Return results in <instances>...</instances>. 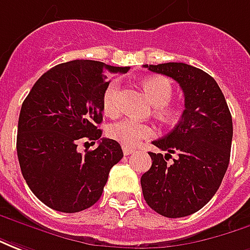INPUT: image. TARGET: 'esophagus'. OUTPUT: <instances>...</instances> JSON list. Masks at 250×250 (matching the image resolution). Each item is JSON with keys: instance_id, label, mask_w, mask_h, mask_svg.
<instances>
[{"instance_id": "esophagus-1", "label": "esophagus", "mask_w": 250, "mask_h": 250, "mask_svg": "<svg viewBox=\"0 0 250 250\" xmlns=\"http://www.w3.org/2000/svg\"><path fill=\"white\" fill-rule=\"evenodd\" d=\"M122 152H124V155H132V153H134L136 152V149H133V148H128V146H124L122 148Z\"/></svg>"}]
</instances>
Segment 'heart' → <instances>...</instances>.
I'll return each mask as SVG.
<instances>
[{
    "mask_svg": "<svg viewBox=\"0 0 250 250\" xmlns=\"http://www.w3.org/2000/svg\"><path fill=\"white\" fill-rule=\"evenodd\" d=\"M143 87L149 95L152 104L156 106V114L168 122L176 121L180 111L175 106H169L172 100L173 88L171 82L164 77H149L143 82ZM118 94H120V81H111L102 94V106L107 116H116L118 113ZM111 140L120 143L124 146H137V145L155 136V129L148 124L125 118L121 121L110 124L106 130Z\"/></svg>",
    "mask_w": 250,
    "mask_h": 250,
    "instance_id": "obj_1",
    "label": "heart"
}]
</instances>
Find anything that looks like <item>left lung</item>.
I'll list each match as a JSON object with an SVG mask.
<instances>
[{
	"label": "left lung",
	"instance_id": "left-lung-1",
	"mask_svg": "<svg viewBox=\"0 0 250 250\" xmlns=\"http://www.w3.org/2000/svg\"><path fill=\"white\" fill-rule=\"evenodd\" d=\"M144 67L179 83L185 111L167 136L152 143L167 153L149 152L152 167L141 176L143 195L163 217H187L201 210L222 183L233 139L231 114L221 88L207 72L186 63ZM171 153L178 156L168 165Z\"/></svg>",
	"mask_w": 250,
	"mask_h": 250
}]
</instances>
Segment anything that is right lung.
<instances>
[{
	"label": "right lung",
	"instance_id": "1",
	"mask_svg": "<svg viewBox=\"0 0 250 250\" xmlns=\"http://www.w3.org/2000/svg\"><path fill=\"white\" fill-rule=\"evenodd\" d=\"M95 60L55 65L39 78L19 117L17 156L26 185L51 208L78 213L102 195L111 167L124 157L121 145L101 139L102 94L109 74L126 72ZM100 140L84 155L79 139Z\"/></svg>",
	"mask_w": 250,
	"mask_h": 250
}]
</instances>
